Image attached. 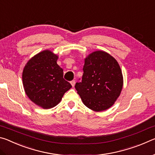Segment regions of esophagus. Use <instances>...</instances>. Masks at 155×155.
Here are the masks:
<instances>
[{"instance_id": "esophagus-1", "label": "esophagus", "mask_w": 155, "mask_h": 155, "mask_svg": "<svg viewBox=\"0 0 155 155\" xmlns=\"http://www.w3.org/2000/svg\"><path fill=\"white\" fill-rule=\"evenodd\" d=\"M70 83H71V85H72V87H74V86L75 85V83H76V82H75V81H74V80H73V81H71V82H70Z\"/></svg>"}]
</instances>
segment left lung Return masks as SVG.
I'll return each instance as SVG.
<instances>
[{"mask_svg":"<svg viewBox=\"0 0 155 155\" xmlns=\"http://www.w3.org/2000/svg\"><path fill=\"white\" fill-rule=\"evenodd\" d=\"M82 81L75 88L83 104L93 111L111 107L121 93L122 70L118 63L106 52L98 51L85 59Z\"/></svg>","mask_w":155,"mask_h":155,"instance_id":"left-lung-1","label":"left lung"}]
</instances>
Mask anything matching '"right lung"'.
Listing matches in <instances>:
<instances>
[{
    "instance_id": "1",
    "label": "right lung",
    "mask_w": 155,
    "mask_h": 155,
    "mask_svg": "<svg viewBox=\"0 0 155 155\" xmlns=\"http://www.w3.org/2000/svg\"><path fill=\"white\" fill-rule=\"evenodd\" d=\"M58 56L46 50L27 62L22 72L25 93L31 101L43 109L55 107L72 87L64 78V72L57 64Z\"/></svg>"
}]
</instances>
